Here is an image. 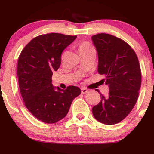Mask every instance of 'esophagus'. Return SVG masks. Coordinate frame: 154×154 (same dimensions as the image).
<instances>
[{
	"instance_id": "obj_1",
	"label": "esophagus",
	"mask_w": 154,
	"mask_h": 154,
	"mask_svg": "<svg viewBox=\"0 0 154 154\" xmlns=\"http://www.w3.org/2000/svg\"><path fill=\"white\" fill-rule=\"evenodd\" d=\"M88 92V90L86 89V88H82L81 89V93H82V94H85V93H87Z\"/></svg>"
}]
</instances>
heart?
I'll return each mask as SVG.
<instances>
[{"label":"heart","instance_id":"obj_1","mask_svg":"<svg viewBox=\"0 0 154 154\" xmlns=\"http://www.w3.org/2000/svg\"><path fill=\"white\" fill-rule=\"evenodd\" d=\"M93 48L91 45L88 43V42H83L79 45L78 47V51L79 53L82 52V51H88L89 49Z\"/></svg>","mask_w":154,"mask_h":154}]
</instances>
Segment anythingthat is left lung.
<instances>
[{
  "label": "left lung",
  "instance_id": "8db88e82",
  "mask_svg": "<svg viewBox=\"0 0 154 154\" xmlns=\"http://www.w3.org/2000/svg\"><path fill=\"white\" fill-rule=\"evenodd\" d=\"M98 56V72L103 75L109 88L108 95L100 94V103L93 114L100 122L115 125L135 106L141 85L138 59L133 49L122 39L106 33L92 36Z\"/></svg>",
  "mask_w": 154,
  "mask_h": 154
}]
</instances>
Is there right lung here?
I'll return each instance as SVG.
<instances>
[{
    "mask_svg": "<svg viewBox=\"0 0 154 154\" xmlns=\"http://www.w3.org/2000/svg\"><path fill=\"white\" fill-rule=\"evenodd\" d=\"M77 36L48 33L33 38L21 52L17 77L22 99L29 112L41 122H57L64 118L79 88L70 85L61 90L52 85L53 72L61 65V53Z\"/></svg>",
    "mask_w": 154,
    "mask_h": 154,
    "instance_id": "right-lung-1",
    "label": "right lung"
}]
</instances>
